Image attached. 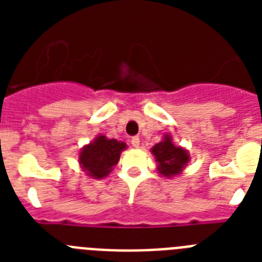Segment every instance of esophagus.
Wrapping results in <instances>:
<instances>
[{"mask_svg":"<svg viewBox=\"0 0 262 262\" xmlns=\"http://www.w3.org/2000/svg\"><path fill=\"white\" fill-rule=\"evenodd\" d=\"M131 144H133L134 148H139V145H140V139H139L138 136H134V138L131 139Z\"/></svg>","mask_w":262,"mask_h":262,"instance_id":"34e87169","label":"esophagus"}]
</instances>
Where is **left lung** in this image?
<instances>
[{
  "instance_id": "obj_1",
  "label": "left lung",
  "mask_w": 262,
  "mask_h": 262,
  "mask_svg": "<svg viewBox=\"0 0 262 262\" xmlns=\"http://www.w3.org/2000/svg\"><path fill=\"white\" fill-rule=\"evenodd\" d=\"M151 152L157 163V172L166 178L181 174L185 166L190 161V155L187 149L174 145L170 134H164L163 140L155 144L151 148Z\"/></svg>"
}]
</instances>
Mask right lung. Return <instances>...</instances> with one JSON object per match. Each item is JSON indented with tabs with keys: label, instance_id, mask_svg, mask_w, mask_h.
Instances as JSON below:
<instances>
[{
	"label": "right lung",
	"instance_id": "add662e5",
	"mask_svg": "<svg viewBox=\"0 0 262 262\" xmlns=\"http://www.w3.org/2000/svg\"><path fill=\"white\" fill-rule=\"evenodd\" d=\"M126 148L127 144L124 142L107 139L105 135H97L93 142L81 148L78 164L85 174L94 180H101L107 177Z\"/></svg>",
	"mask_w": 262,
	"mask_h": 262
}]
</instances>
